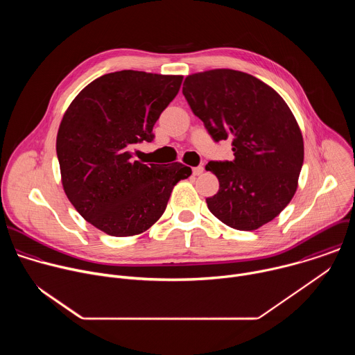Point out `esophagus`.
Instances as JSON below:
<instances>
[{
	"label": "esophagus",
	"mask_w": 355,
	"mask_h": 355,
	"mask_svg": "<svg viewBox=\"0 0 355 355\" xmlns=\"http://www.w3.org/2000/svg\"><path fill=\"white\" fill-rule=\"evenodd\" d=\"M192 173H193V175H200L202 173H204V167H202V166L193 167V168H192Z\"/></svg>",
	"instance_id": "obj_1"
}]
</instances>
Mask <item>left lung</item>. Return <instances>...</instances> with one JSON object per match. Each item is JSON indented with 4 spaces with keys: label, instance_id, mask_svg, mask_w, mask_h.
Instances as JSON below:
<instances>
[{
    "label": "left lung",
    "instance_id": "obj_1",
    "mask_svg": "<svg viewBox=\"0 0 355 355\" xmlns=\"http://www.w3.org/2000/svg\"><path fill=\"white\" fill-rule=\"evenodd\" d=\"M182 94L215 141L232 139L234 160L209 162L219 180L209 211L237 230H256L289 204L303 164V137L282 96L243 71L188 76Z\"/></svg>",
    "mask_w": 355,
    "mask_h": 355
}]
</instances>
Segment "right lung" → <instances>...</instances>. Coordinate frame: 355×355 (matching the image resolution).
<instances>
[{
	"label": "right lung",
	"instance_id": "obj_1",
	"mask_svg": "<svg viewBox=\"0 0 355 355\" xmlns=\"http://www.w3.org/2000/svg\"><path fill=\"white\" fill-rule=\"evenodd\" d=\"M182 76L122 70L89 83L67 108L56 140L62 184L77 212L110 236L146 232L164 214L174 185L191 175L181 163L143 164L132 148L153 126Z\"/></svg>",
	"mask_w": 355,
	"mask_h": 355
}]
</instances>
